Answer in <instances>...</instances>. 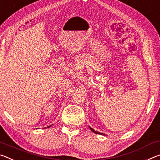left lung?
Masks as SVG:
<instances>
[{"mask_svg": "<svg viewBox=\"0 0 160 160\" xmlns=\"http://www.w3.org/2000/svg\"><path fill=\"white\" fill-rule=\"evenodd\" d=\"M90 128V130H92L93 132H95V134H99V135H105V134H103V133H100V132H97V131H95V130H93L92 128Z\"/></svg>", "mask_w": 160, "mask_h": 160, "instance_id": "1", "label": "left lung"}]
</instances>
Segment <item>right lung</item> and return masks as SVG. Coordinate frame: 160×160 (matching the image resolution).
<instances>
[{"instance_id":"right-lung-1","label":"right lung","mask_w":160,"mask_h":160,"mask_svg":"<svg viewBox=\"0 0 160 160\" xmlns=\"http://www.w3.org/2000/svg\"><path fill=\"white\" fill-rule=\"evenodd\" d=\"M50 126H51V125H50ZM50 126H48V128H50Z\"/></svg>"}]
</instances>
